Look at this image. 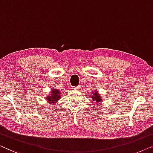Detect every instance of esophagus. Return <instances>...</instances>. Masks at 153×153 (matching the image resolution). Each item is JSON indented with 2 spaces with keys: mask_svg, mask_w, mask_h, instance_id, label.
Returning <instances> with one entry per match:
<instances>
[{
  "mask_svg": "<svg viewBox=\"0 0 153 153\" xmlns=\"http://www.w3.org/2000/svg\"><path fill=\"white\" fill-rule=\"evenodd\" d=\"M73 89H74V90H79V89H80V86H77V87H75L73 88Z\"/></svg>",
  "mask_w": 153,
  "mask_h": 153,
  "instance_id": "obj_1",
  "label": "esophagus"
}]
</instances>
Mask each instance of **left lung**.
Listing matches in <instances>:
<instances>
[{
  "mask_svg": "<svg viewBox=\"0 0 153 153\" xmlns=\"http://www.w3.org/2000/svg\"><path fill=\"white\" fill-rule=\"evenodd\" d=\"M92 94H93V96H91V98L94 102V105H97V106H100V103L102 101V97H101L100 95L96 90L94 91H92Z\"/></svg>",
  "mask_w": 153,
  "mask_h": 153,
  "instance_id": "1",
  "label": "left lung"
}]
</instances>
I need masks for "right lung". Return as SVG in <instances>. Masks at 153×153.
Masks as SVG:
<instances>
[{"instance_id": "1", "label": "right lung", "mask_w": 153, "mask_h": 153, "mask_svg": "<svg viewBox=\"0 0 153 153\" xmlns=\"http://www.w3.org/2000/svg\"><path fill=\"white\" fill-rule=\"evenodd\" d=\"M61 98V92L59 90L57 89H53L49 93V95L46 97V100L49 104L54 105L56 102H58Z\"/></svg>"}]
</instances>
